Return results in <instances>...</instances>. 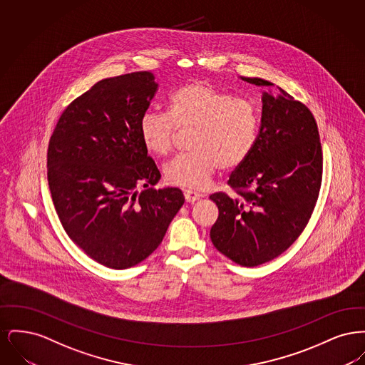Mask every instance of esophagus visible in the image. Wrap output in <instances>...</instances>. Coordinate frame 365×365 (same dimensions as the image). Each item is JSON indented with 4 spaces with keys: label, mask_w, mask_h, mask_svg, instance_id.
Instances as JSON below:
<instances>
[{
    "label": "esophagus",
    "mask_w": 365,
    "mask_h": 365,
    "mask_svg": "<svg viewBox=\"0 0 365 365\" xmlns=\"http://www.w3.org/2000/svg\"><path fill=\"white\" fill-rule=\"evenodd\" d=\"M183 194H185V198H186V201H187V202H194V201L200 200V197H201V194H200V192L192 190H185Z\"/></svg>",
    "instance_id": "obj_1"
}]
</instances>
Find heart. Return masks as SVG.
Listing matches in <instances>:
<instances>
[{
	"instance_id": "1",
	"label": "heart",
	"mask_w": 365,
	"mask_h": 365,
	"mask_svg": "<svg viewBox=\"0 0 365 365\" xmlns=\"http://www.w3.org/2000/svg\"><path fill=\"white\" fill-rule=\"evenodd\" d=\"M190 155L175 157L164 170L175 186L202 189L217 168L232 171L253 152L260 128L257 106L243 97L204 82H190L174 90L165 113L146 112L139 122V137L155 156H168L176 130H190Z\"/></svg>"
}]
</instances>
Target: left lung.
I'll list each match as a JSON object with an SVG mask.
<instances>
[{"label": "left lung", "mask_w": 365, "mask_h": 365, "mask_svg": "<svg viewBox=\"0 0 365 365\" xmlns=\"http://www.w3.org/2000/svg\"><path fill=\"white\" fill-rule=\"evenodd\" d=\"M242 79L272 86L260 78ZM322 176L323 152L312 112L282 88L278 97L264 93L256 146L227 180L234 194L209 197L219 209L212 243L243 267L274 260L308 225Z\"/></svg>", "instance_id": "1"}]
</instances>
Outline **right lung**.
<instances>
[{
    "instance_id": "add662e5",
    "label": "right lung",
    "mask_w": 365,
    "mask_h": 365,
    "mask_svg": "<svg viewBox=\"0 0 365 365\" xmlns=\"http://www.w3.org/2000/svg\"><path fill=\"white\" fill-rule=\"evenodd\" d=\"M156 91L148 71L103 79L64 109L49 140L58 219L88 257L112 269L149 257L185 202L176 187L153 189L161 175L139 137Z\"/></svg>"
}]
</instances>
